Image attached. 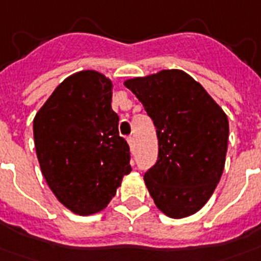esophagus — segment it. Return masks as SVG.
Masks as SVG:
<instances>
[{"label":"esophagus","instance_id":"34e87169","mask_svg":"<svg viewBox=\"0 0 261 261\" xmlns=\"http://www.w3.org/2000/svg\"><path fill=\"white\" fill-rule=\"evenodd\" d=\"M127 142H128V145H130V148H131V149L134 148V145H135L134 137H128V138H127Z\"/></svg>","mask_w":261,"mask_h":261}]
</instances>
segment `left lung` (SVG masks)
Masks as SVG:
<instances>
[{
  "label": "left lung",
  "mask_w": 261,
  "mask_h": 261,
  "mask_svg": "<svg viewBox=\"0 0 261 261\" xmlns=\"http://www.w3.org/2000/svg\"><path fill=\"white\" fill-rule=\"evenodd\" d=\"M152 117L157 163L144 180L168 218L182 219L205 205L222 178L228 119L200 83L180 69H163L124 81Z\"/></svg>",
  "instance_id": "left-lung-1"
}]
</instances>
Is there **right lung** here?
I'll list each match as a JSON object with an SVG mask.
<instances>
[{"label":"right lung","instance_id":"obj_1","mask_svg":"<svg viewBox=\"0 0 261 261\" xmlns=\"http://www.w3.org/2000/svg\"><path fill=\"white\" fill-rule=\"evenodd\" d=\"M112 81L86 69L65 77L34 117L38 162L57 200L81 216L107 208L131 172L112 111Z\"/></svg>","mask_w":261,"mask_h":261}]
</instances>
